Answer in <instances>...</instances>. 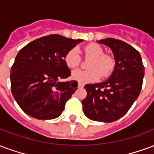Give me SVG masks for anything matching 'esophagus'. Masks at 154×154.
Returning <instances> with one entry per match:
<instances>
[{
  "label": "esophagus",
  "instance_id": "esophagus-1",
  "mask_svg": "<svg viewBox=\"0 0 154 154\" xmlns=\"http://www.w3.org/2000/svg\"><path fill=\"white\" fill-rule=\"evenodd\" d=\"M83 86H84V85H83L82 83L78 82V84H77V87H78V88H80V87H83Z\"/></svg>",
  "mask_w": 154,
  "mask_h": 154
}]
</instances>
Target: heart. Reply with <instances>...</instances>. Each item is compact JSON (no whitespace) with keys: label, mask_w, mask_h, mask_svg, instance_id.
<instances>
[{"label":"heart","mask_w":154,"mask_h":154,"mask_svg":"<svg viewBox=\"0 0 154 154\" xmlns=\"http://www.w3.org/2000/svg\"><path fill=\"white\" fill-rule=\"evenodd\" d=\"M86 58H91L87 64V70L77 69L72 72V78L78 82L90 83L96 82L100 76L109 77L113 72L116 67L115 59L109 54H104L102 46L96 43L86 45L84 49ZM63 61L68 68H75L80 65L81 57L77 47L69 49L63 56Z\"/></svg>","instance_id":"heart-1"}]
</instances>
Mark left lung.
Segmentation results:
<instances>
[{"mask_svg":"<svg viewBox=\"0 0 154 154\" xmlns=\"http://www.w3.org/2000/svg\"><path fill=\"white\" fill-rule=\"evenodd\" d=\"M99 43L112 51L116 67L105 82L86 84L84 114L93 121L112 122L123 117L140 93L144 67L139 51L121 40L106 38Z\"/></svg>","mask_w":154,"mask_h":154,"instance_id":"1","label":"left lung"}]
</instances>
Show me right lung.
I'll return each instance as SVG.
<instances>
[{
    "label": "right lung",
    "mask_w": 154,
    "mask_h": 154,
    "mask_svg": "<svg viewBox=\"0 0 154 154\" xmlns=\"http://www.w3.org/2000/svg\"><path fill=\"white\" fill-rule=\"evenodd\" d=\"M82 39L52 34L32 41L17 54L10 70L11 92L27 114L40 120L58 118L76 91L77 81L61 82L71 75L63 56Z\"/></svg>",
    "instance_id": "1"
}]
</instances>
